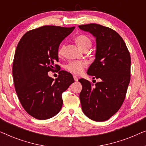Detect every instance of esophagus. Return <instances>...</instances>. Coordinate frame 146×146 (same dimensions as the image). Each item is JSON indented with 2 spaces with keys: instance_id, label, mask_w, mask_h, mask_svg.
<instances>
[{
  "instance_id": "esophagus-1",
  "label": "esophagus",
  "mask_w": 146,
  "mask_h": 146,
  "mask_svg": "<svg viewBox=\"0 0 146 146\" xmlns=\"http://www.w3.org/2000/svg\"><path fill=\"white\" fill-rule=\"evenodd\" d=\"M74 80L76 82H77L78 80V77L76 76H74Z\"/></svg>"
}]
</instances>
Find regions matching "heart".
<instances>
[{"label": "heart", "instance_id": "obj_1", "mask_svg": "<svg viewBox=\"0 0 146 146\" xmlns=\"http://www.w3.org/2000/svg\"><path fill=\"white\" fill-rule=\"evenodd\" d=\"M75 42L80 48L83 51L86 50H88L92 44V41L90 38L84 35L77 36L75 38ZM64 50V46L61 45L58 50V54L60 56L63 54ZM87 63L85 61H72L66 64V69L70 72L74 74H80L82 73Z\"/></svg>", "mask_w": 146, "mask_h": 146}]
</instances>
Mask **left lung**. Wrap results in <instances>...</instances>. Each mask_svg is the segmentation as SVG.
Segmentation results:
<instances>
[{
    "mask_svg": "<svg viewBox=\"0 0 146 146\" xmlns=\"http://www.w3.org/2000/svg\"><path fill=\"white\" fill-rule=\"evenodd\" d=\"M78 27L96 38L95 60L87 74L100 80L95 85L79 80L82 85V109L90 119L104 121L114 115L124 101L130 81V54L122 38L113 30L98 24Z\"/></svg>",
    "mask_w": 146,
    "mask_h": 146,
    "instance_id": "obj_1",
    "label": "left lung"
}]
</instances>
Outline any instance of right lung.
Wrapping results in <instances>:
<instances>
[{
    "label": "right lung",
    "mask_w": 146,
    "mask_h": 146,
    "mask_svg": "<svg viewBox=\"0 0 146 146\" xmlns=\"http://www.w3.org/2000/svg\"><path fill=\"white\" fill-rule=\"evenodd\" d=\"M75 29L44 26L23 35L18 44L13 65L14 84L21 105L38 119L52 117L62 108V94L72 84L64 70L54 80L48 72L59 68L58 50L62 41Z\"/></svg>",
    "instance_id": "1"
}]
</instances>
